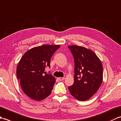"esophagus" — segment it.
I'll list each match as a JSON object with an SVG mask.
<instances>
[{
    "mask_svg": "<svg viewBox=\"0 0 121 121\" xmlns=\"http://www.w3.org/2000/svg\"><path fill=\"white\" fill-rule=\"evenodd\" d=\"M58 79L59 81H63V79H65V78H60H60H58Z\"/></svg>",
    "mask_w": 121,
    "mask_h": 121,
    "instance_id": "1",
    "label": "esophagus"
}]
</instances>
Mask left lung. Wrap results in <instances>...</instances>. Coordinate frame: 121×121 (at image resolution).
Here are the masks:
<instances>
[{
  "label": "left lung",
  "instance_id": "1",
  "mask_svg": "<svg viewBox=\"0 0 121 121\" xmlns=\"http://www.w3.org/2000/svg\"><path fill=\"white\" fill-rule=\"evenodd\" d=\"M74 61V83L68 88L79 101L89 99L98 90L102 82L103 68L93 51L78 46H68Z\"/></svg>",
  "mask_w": 121,
  "mask_h": 121
}]
</instances>
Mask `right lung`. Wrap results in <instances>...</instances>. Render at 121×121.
<instances>
[{"label":"right lung","mask_w":121,"mask_h":121,"mask_svg":"<svg viewBox=\"0 0 121 121\" xmlns=\"http://www.w3.org/2000/svg\"><path fill=\"white\" fill-rule=\"evenodd\" d=\"M60 47L44 45L33 48L20 60L17 68V78L23 91L31 99L40 101L51 94L56 79L44 71L46 68H50L51 58Z\"/></svg>","instance_id":"right-lung-1"}]
</instances>
